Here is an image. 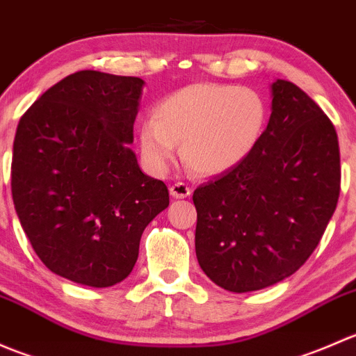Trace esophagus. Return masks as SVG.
I'll return each instance as SVG.
<instances>
[{
	"mask_svg": "<svg viewBox=\"0 0 356 356\" xmlns=\"http://www.w3.org/2000/svg\"><path fill=\"white\" fill-rule=\"evenodd\" d=\"M170 195L174 198H188L191 195V188L186 182H175L174 186H170Z\"/></svg>",
	"mask_w": 356,
	"mask_h": 356,
	"instance_id": "obj_1",
	"label": "esophagus"
}]
</instances>
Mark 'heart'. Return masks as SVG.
Masks as SVG:
<instances>
[{"label":"heart","mask_w":356,"mask_h":356,"mask_svg":"<svg viewBox=\"0 0 356 356\" xmlns=\"http://www.w3.org/2000/svg\"><path fill=\"white\" fill-rule=\"evenodd\" d=\"M267 120V102L257 89L211 82L186 86L161 99L153 120L141 125V153L161 172L181 143L182 158L193 170L222 174L253 153Z\"/></svg>","instance_id":"heart-1"}]
</instances>
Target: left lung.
<instances>
[{"mask_svg":"<svg viewBox=\"0 0 356 356\" xmlns=\"http://www.w3.org/2000/svg\"><path fill=\"white\" fill-rule=\"evenodd\" d=\"M341 189L332 122L293 82L272 84V113L250 156L195 189L200 267L232 293L293 275L321 243Z\"/></svg>","mask_w":356,"mask_h":356,"instance_id":"obj_1","label":"left lung"}]
</instances>
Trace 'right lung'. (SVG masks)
<instances>
[{
	"label": "right lung",
	"instance_id": "1",
	"mask_svg": "<svg viewBox=\"0 0 356 356\" xmlns=\"http://www.w3.org/2000/svg\"><path fill=\"white\" fill-rule=\"evenodd\" d=\"M145 81L81 70L22 115L12 196L42 264L77 284L108 288L134 268L146 225L168 207L129 148Z\"/></svg>",
	"mask_w": 356,
	"mask_h": 356
}]
</instances>
